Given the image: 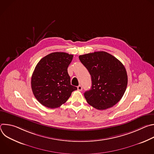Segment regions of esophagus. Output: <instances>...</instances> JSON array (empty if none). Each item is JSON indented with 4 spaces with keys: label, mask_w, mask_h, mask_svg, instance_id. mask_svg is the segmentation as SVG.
<instances>
[{
    "label": "esophagus",
    "mask_w": 154,
    "mask_h": 154,
    "mask_svg": "<svg viewBox=\"0 0 154 154\" xmlns=\"http://www.w3.org/2000/svg\"><path fill=\"white\" fill-rule=\"evenodd\" d=\"M82 89H83V88H82V86L81 85H79V86H77V90H78L79 91H82Z\"/></svg>",
    "instance_id": "obj_1"
}]
</instances>
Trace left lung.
Returning <instances> with one entry per match:
<instances>
[{"label":"left lung","mask_w":154,"mask_h":154,"mask_svg":"<svg viewBox=\"0 0 154 154\" xmlns=\"http://www.w3.org/2000/svg\"><path fill=\"white\" fill-rule=\"evenodd\" d=\"M79 60L91 77V89L84 93L87 102L100 110L116 105L122 97L128 82L122 63L103 51L80 55Z\"/></svg>","instance_id":"8db88e82"}]
</instances>
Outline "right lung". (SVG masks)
<instances>
[{
  "mask_svg": "<svg viewBox=\"0 0 154 154\" xmlns=\"http://www.w3.org/2000/svg\"><path fill=\"white\" fill-rule=\"evenodd\" d=\"M73 55L53 52L36 64L31 79L33 93L38 101L49 108H56L68 100L77 87L71 85L68 68Z\"/></svg>",
  "mask_w": 154,
  "mask_h": 154,
  "instance_id": "obj_1",
  "label": "right lung"
}]
</instances>
